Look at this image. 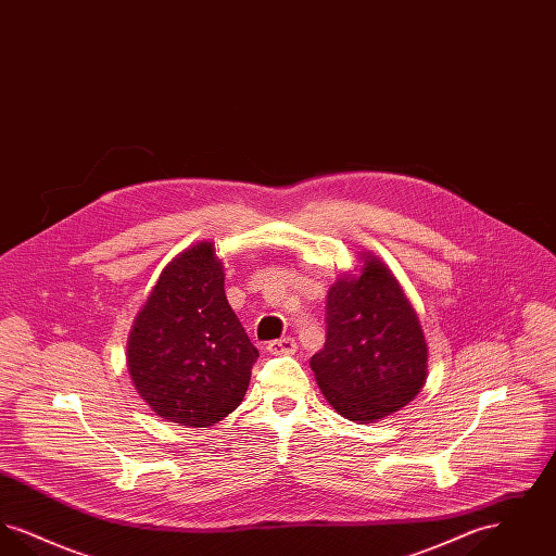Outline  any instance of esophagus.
Here are the masks:
<instances>
[{"instance_id":"obj_1","label":"esophagus","mask_w":556,"mask_h":556,"mask_svg":"<svg viewBox=\"0 0 556 556\" xmlns=\"http://www.w3.org/2000/svg\"><path fill=\"white\" fill-rule=\"evenodd\" d=\"M295 348H298V344H295V340H293L291 336L273 340V342H268V345H266V350H268L270 354H293Z\"/></svg>"}]
</instances>
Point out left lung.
Listing matches in <instances>:
<instances>
[{"label": "left lung", "instance_id": "left-lung-1", "mask_svg": "<svg viewBox=\"0 0 556 556\" xmlns=\"http://www.w3.org/2000/svg\"><path fill=\"white\" fill-rule=\"evenodd\" d=\"M327 340L311 358L327 402L350 421H375L406 406L427 377L419 317L394 275L367 256L361 277L327 293Z\"/></svg>", "mask_w": 556, "mask_h": 556}]
</instances>
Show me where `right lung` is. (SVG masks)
<instances>
[{
	"mask_svg": "<svg viewBox=\"0 0 556 556\" xmlns=\"http://www.w3.org/2000/svg\"><path fill=\"white\" fill-rule=\"evenodd\" d=\"M256 358L227 302L211 241L179 254L129 336L127 363L139 396L162 419L208 427L238 408Z\"/></svg>",
	"mask_w": 556,
	"mask_h": 556,
	"instance_id": "add662e5",
	"label": "right lung"
}]
</instances>
